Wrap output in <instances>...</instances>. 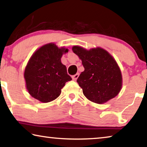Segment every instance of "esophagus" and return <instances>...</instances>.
Masks as SVG:
<instances>
[{
	"instance_id": "obj_1",
	"label": "esophagus",
	"mask_w": 147,
	"mask_h": 147,
	"mask_svg": "<svg viewBox=\"0 0 147 147\" xmlns=\"http://www.w3.org/2000/svg\"><path fill=\"white\" fill-rule=\"evenodd\" d=\"M78 76H79V73H76V74H74V75L72 76V79H73V80L75 81V80H76L77 78H78Z\"/></svg>"
}]
</instances>
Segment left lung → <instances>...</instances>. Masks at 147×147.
<instances>
[{
    "label": "left lung",
    "instance_id": "obj_1",
    "mask_svg": "<svg viewBox=\"0 0 147 147\" xmlns=\"http://www.w3.org/2000/svg\"><path fill=\"white\" fill-rule=\"evenodd\" d=\"M72 49L85 69L77 79L85 96L98 104L116 96L122 87V76L113 57L100 47L87 50L75 46Z\"/></svg>",
    "mask_w": 147,
    "mask_h": 147
}]
</instances>
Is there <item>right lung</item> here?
<instances>
[{"label":"right lung","mask_w":147,"mask_h":147,"mask_svg":"<svg viewBox=\"0 0 147 147\" xmlns=\"http://www.w3.org/2000/svg\"><path fill=\"white\" fill-rule=\"evenodd\" d=\"M67 52V49L50 43L32 55L24 71L26 88L32 97L47 103L60 95L65 83L72 80L61 62L62 55Z\"/></svg>","instance_id":"right-lung-1"}]
</instances>
